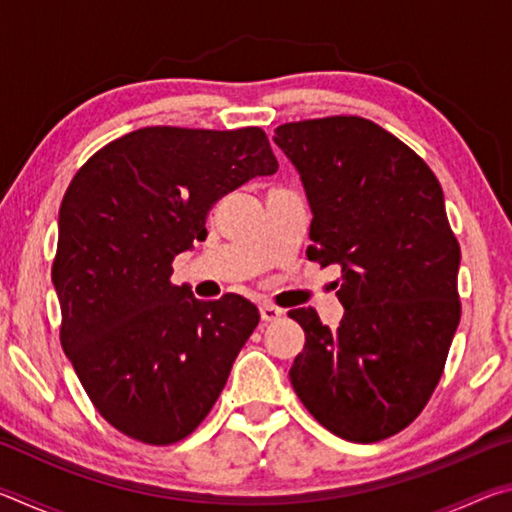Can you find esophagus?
I'll use <instances>...</instances> for the list:
<instances>
[{
	"instance_id": "obj_1",
	"label": "esophagus",
	"mask_w": 512,
	"mask_h": 512,
	"mask_svg": "<svg viewBox=\"0 0 512 512\" xmlns=\"http://www.w3.org/2000/svg\"><path fill=\"white\" fill-rule=\"evenodd\" d=\"M259 314H262V320H266V323H273V320H280L284 316V309L271 305V302H264V305L259 307Z\"/></svg>"
}]
</instances>
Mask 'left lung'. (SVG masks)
Returning a JSON list of instances; mask_svg holds the SVG:
<instances>
[{"instance_id":"1","label":"left lung","mask_w":512,"mask_h":512,"mask_svg":"<svg viewBox=\"0 0 512 512\" xmlns=\"http://www.w3.org/2000/svg\"><path fill=\"white\" fill-rule=\"evenodd\" d=\"M305 185L309 262L341 264L336 329L291 309L305 348L289 370L307 411L334 436L379 443L409 427L443 377L461 320V246L438 178L375 121L334 115L275 128Z\"/></svg>"}]
</instances>
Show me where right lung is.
<instances>
[{
  "label": "right lung",
  "mask_w": 512,
  "mask_h": 512,
  "mask_svg": "<svg viewBox=\"0 0 512 512\" xmlns=\"http://www.w3.org/2000/svg\"><path fill=\"white\" fill-rule=\"evenodd\" d=\"M277 160L259 126H149L99 149L60 203L51 280L60 343L103 420L146 445L187 438L259 323L253 302L196 300L173 257L205 239L214 203Z\"/></svg>",
  "instance_id": "1"
}]
</instances>
